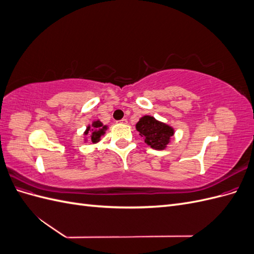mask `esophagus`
Returning a JSON list of instances; mask_svg holds the SVG:
<instances>
[{"label":"esophagus","instance_id":"obj_1","mask_svg":"<svg viewBox=\"0 0 254 254\" xmlns=\"http://www.w3.org/2000/svg\"><path fill=\"white\" fill-rule=\"evenodd\" d=\"M120 123H121V124H127L128 121H127L126 119H122V120L120 121Z\"/></svg>","mask_w":254,"mask_h":254}]
</instances>
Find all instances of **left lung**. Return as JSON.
<instances>
[{"mask_svg":"<svg viewBox=\"0 0 254 254\" xmlns=\"http://www.w3.org/2000/svg\"><path fill=\"white\" fill-rule=\"evenodd\" d=\"M135 128L140 132V135L145 139V143L157 150L164 149L174 134L172 127L149 115H145L137 122Z\"/></svg>","mask_w":254,"mask_h":254,"instance_id":"obj_1","label":"left lung"}]
</instances>
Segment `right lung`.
<instances>
[{"label": "right lung", "instance_id": "right-lung-1", "mask_svg": "<svg viewBox=\"0 0 254 254\" xmlns=\"http://www.w3.org/2000/svg\"><path fill=\"white\" fill-rule=\"evenodd\" d=\"M93 127H88L86 132H84V134H88L89 132L92 131V134H91V141L93 143H96L99 141V137H101L102 134L105 133V130L107 129L106 126H103V124L99 121H96L93 123V125H92Z\"/></svg>", "mask_w": 254, "mask_h": 254}]
</instances>
